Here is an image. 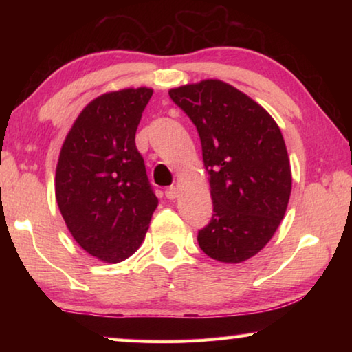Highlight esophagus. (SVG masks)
I'll list each match as a JSON object with an SVG mask.
<instances>
[{
    "instance_id": "esophagus-1",
    "label": "esophagus",
    "mask_w": 352,
    "mask_h": 352,
    "mask_svg": "<svg viewBox=\"0 0 352 352\" xmlns=\"http://www.w3.org/2000/svg\"><path fill=\"white\" fill-rule=\"evenodd\" d=\"M164 195H166V197H168L169 200L175 199L177 195H178V188H177V186H169V188H166V190H164Z\"/></svg>"
}]
</instances>
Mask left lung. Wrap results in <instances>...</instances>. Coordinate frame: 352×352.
<instances>
[{
    "instance_id": "8db88e82",
    "label": "left lung",
    "mask_w": 352,
    "mask_h": 352,
    "mask_svg": "<svg viewBox=\"0 0 352 352\" xmlns=\"http://www.w3.org/2000/svg\"><path fill=\"white\" fill-rule=\"evenodd\" d=\"M197 129L210 175L212 217L197 234L210 258L237 264L272 239L287 210L292 174L278 124L222 80L169 91Z\"/></svg>"
}]
</instances>
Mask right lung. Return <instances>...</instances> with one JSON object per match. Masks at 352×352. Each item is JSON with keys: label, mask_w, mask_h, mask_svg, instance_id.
<instances>
[{"label": "right lung", "mask_w": 352, "mask_h": 352, "mask_svg": "<svg viewBox=\"0 0 352 352\" xmlns=\"http://www.w3.org/2000/svg\"><path fill=\"white\" fill-rule=\"evenodd\" d=\"M151 88L107 93L82 110L56 172L58 210L76 242L116 264L144 239L158 199L135 144Z\"/></svg>", "instance_id": "right-lung-1"}]
</instances>
